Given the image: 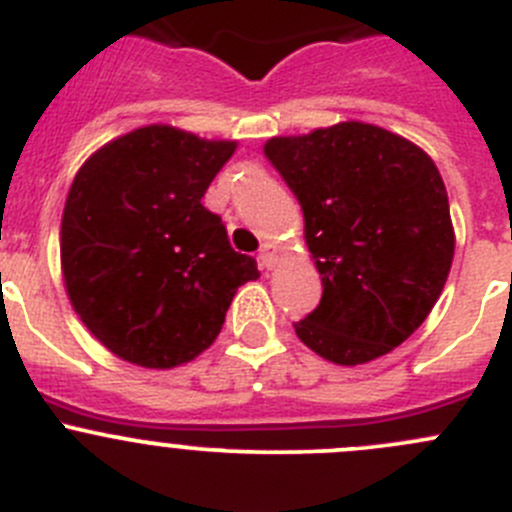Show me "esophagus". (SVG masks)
Instances as JSON below:
<instances>
[{"mask_svg":"<svg viewBox=\"0 0 512 512\" xmlns=\"http://www.w3.org/2000/svg\"><path fill=\"white\" fill-rule=\"evenodd\" d=\"M260 262L267 270L277 267V262H280V247H277L275 242H265V245L260 247Z\"/></svg>","mask_w":512,"mask_h":512,"instance_id":"1","label":"esophagus"}]
</instances>
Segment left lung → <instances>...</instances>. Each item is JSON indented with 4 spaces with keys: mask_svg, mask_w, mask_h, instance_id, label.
I'll return each mask as SVG.
<instances>
[{
    "mask_svg": "<svg viewBox=\"0 0 512 512\" xmlns=\"http://www.w3.org/2000/svg\"><path fill=\"white\" fill-rule=\"evenodd\" d=\"M265 156L302 205L322 275L297 337L342 366L389 354L421 327L451 272L456 235L436 163L361 121L270 138Z\"/></svg>",
    "mask_w": 512,
    "mask_h": 512,
    "instance_id": "8db88e82",
    "label": "left lung"
}]
</instances>
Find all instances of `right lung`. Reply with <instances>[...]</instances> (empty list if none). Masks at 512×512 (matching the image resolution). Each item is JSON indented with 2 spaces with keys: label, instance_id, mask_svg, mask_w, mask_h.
Returning a JSON list of instances; mask_svg holds the SVG:
<instances>
[{
  "label": "right lung",
  "instance_id": "right-lung-1",
  "mask_svg": "<svg viewBox=\"0 0 512 512\" xmlns=\"http://www.w3.org/2000/svg\"><path fill=\"white\" fill-rule=\"evenodd\" d=\"M235 148L153 123L79 168L61 218V272L108 352L146 369L185 364L215 342L237 287L260 277L200 203Z\"/></svg>",
  "mask_w": 512,
  "mask_h": 512
}]
</instances>
